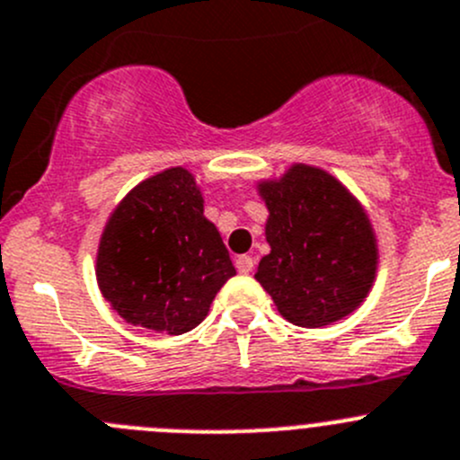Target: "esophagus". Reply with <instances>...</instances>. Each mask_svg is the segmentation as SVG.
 Returning <instances> with one entry per match:
<instances>
[{"mask_svg":"<svg viewBox=\"0 0 460 460\" xmlns=\"http://www.w3.org/2000/svg\"><path fill=\"white\" fill-rule=\"evenodd\" d=\"M235 267L240 274H252L253 271V258L252 256H238L235 258Z\"/></svg>","mask_w":460,"mask_h":460,"instance_id":"esophagus-1","label":"esophagus"}]
</instances>
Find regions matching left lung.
Segmentation results:
<instances>
[{
  "instance_id": "left-lung-1",
  "label": "left lung",
  "mask_w": 460,
  "mask_h": 460,
  "mask_svg": "<svg viewBox=\"0 0 460 460\" xmlns=\"http://www.w3.org/2000/svg\"><path fill=\"white\" fill-rule=\"evenodd\" d=\"M267 204L256 280L294 325L321 328L343 319L367 298L377 270L371 222L358 199L332 175L292 166L279 181L261 184Z\"/></svg>"
}]
</instances>
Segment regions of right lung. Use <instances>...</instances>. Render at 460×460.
Returning a JSON list of instances; mask_svg holds the SVG:
<instances>
[{
    "mask_svg": "<svg viewBox=\"0 0 460 460\" xmlns=\"http://www.w3.org/2000/svg\"><path fill=\"white\" fill-rule=\"evenodd\" d=\"M235 274L193 175L171 168L141 181L111 213L96 258L98 288L141 328L184 334Z\"/></svg>",
    "mask_w": 460,
    "mask_h": 460,
    "instance_id": "1",
    "label": "right lung"
}]
</instances>
